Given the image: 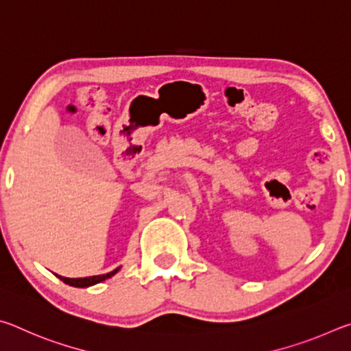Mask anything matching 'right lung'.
Listing matches in <instances>:
<instances>
[{
	"mask_svg": "<svg viewBox=\"0 0 351 351\" xmlns=\"http://www.w3.org/2000/svg\"><path fill=\"white\" fill-rule=\"evenodd\" d=\"M121 269V266L119 268H116L114 271L108 272V274H102V276H93V277H83V278H68V277H62V276H57L58 278H60L62 282H64L66 285H69V287H75V288H88V287H93V285H97L100 282L106 280V278H110L116 274V272Z\"/></svg>",
	"mask_w": 351,
	"mask_h": 351,
	"instance_id": "right-lung-1",
	"label": "right lung"
}]
</instances>
